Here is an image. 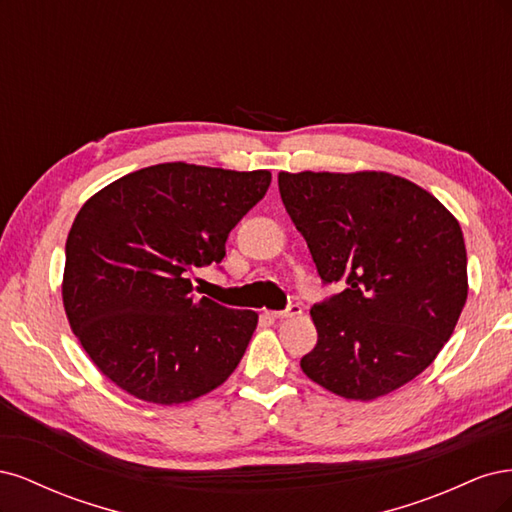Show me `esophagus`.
I'll list each match as a JSON object with an SVG mask.
<instances>
[{
	"label": "esophagus",
	"instance_id": "34e87169",
	"mask_svg": "<svg viewBox=\"0 0 512 512\" xmlns=\"http://www.w3.org/2000/svg\"><path fill=\"white\" fill-rule=\"evenodd\" d=\"M303 312L299 303H292L286 309H280V312H271V318L275 320H284V318H292V316H299Z\"/></svg>",
	"mask_w": 512,
	"mask_h": 512
}]
</instances>
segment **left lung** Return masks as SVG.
Segmentation results:
<instances>
[{"mask_svg":"<svg viewBox=\"0 0 512 512\" xmlns=\"http://www.w3.org/2000/svg\"><path fill=\"white\" fill-rule=\"evenodd\" d=\"M290 220L324 284L342 292L312 307L318 344L303 374L369 401L425 371L468 299L459 222L436 196L391 173H280Z\"/></svg>","mask_w":512,"mask_h":512,"instance_id":"obj_1","label":"left lung"}]
</instances>
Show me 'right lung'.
Returning a JSON list of instances; mask_svg holds the SVG:
<instances>
[{
  "instance_id": "1",
  "label": "right lung",
  "mask_w": 512,
  "mask_h": 512,
  "mask_svg": "<svg viewBox=\"0 0 512 512\" xmlns=\"http://www.w3.org/2000/svg\"><path fill=\"white\" fill-rule=\"evenodd\" d=\"M269 183V170L166 162L113 181L81 207L61 297L89 359L119 389L175 406L237 369L258 314L198 299L190 275L220 265L230 230Z\"/></svg>"
}]
</instances>
